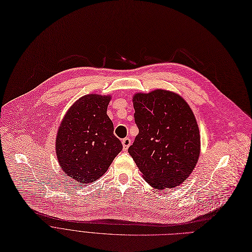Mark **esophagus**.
Wrapping results in <instances>:
<instances>
[{"mask_svg":"<svg viewBox=\"0 0 252 252\" xmlns=\"http://www.w3.org/2000/svg\"><path fill=\"white\" fill-rule=\"evenodd\" d=\"M122 145H123V151H127L129 146L131 145V139L129 137H125L123 140H122Z\"/></svg>","mask_w":252,"mask_h":252,"instance_id":"1","label":"esophagus"}]
</instances>
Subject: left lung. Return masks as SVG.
Segmentation results:
<instances>
[{
	"label": "left lung",
	"mask_w": 252,
	"mask_h": 252,
	"mask_svg": "<svg viewBox=\"0 0 252 252\" xmlns=\"http://www.w3.org/2000/svg\"><path fill=\"white\" fill-rule=\"evenodd\" d=\"M138 134L128 153L155 189H173L194 170L200 154L195 116L179 95L155 90L133 96Z\"/></svg>",
	"instance_id": "1"
}]
</instances>
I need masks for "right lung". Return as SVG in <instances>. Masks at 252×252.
Returning <instances> with one entry per match:
<instances>
[{
    "label": "right lung",
    "mask_w": 252,
    "mask_h": 252,
    "mask_svg": "<svg viewBox=\"0 0 252 252\" xmlns=\"http://www.w3.org/2000/svg\"><path fill=\"white\" fill-rule=\"evenodd\" d=\"M111 96L85 95L67 111L56 137L59 165L67 176L82 184L98 179L122 151L106 115Z\"/></svg>",
    "instance_id": "add662e5"
}]
</instances>
